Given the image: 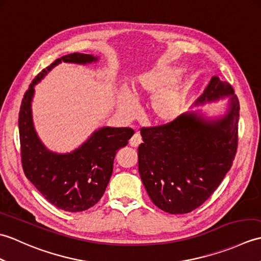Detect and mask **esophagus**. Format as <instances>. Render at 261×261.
<instances>
[{"instance_id":"obj_1","label":"esophagus","mask_w":261,"mask_h":261,"mask_svg":"<svg viewBox=\"0 0 261 261\" xmlns=\"http://www.w3.org/2000/svg\"><path fill=\"white\" fill-rule=\"evenodd\" d=\"M141 142H142V139H141V137H140L139 134H135L134 136H132V138L130 139V141H129L130 146L134 147V148H137L138 146L140 145Z\"/></svg>"}]
</instances>
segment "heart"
Masks as SVG:
<instances>
[{"mask_svg":"<svg viewBox=\"0 0 261 261\" xmlns=\"http://www.w3.org/2000/svg\"><path fill=\"white\" fill-rule=\"evenodd\" d=\"M181 75L176 67H157L138 75L132 82L130 93L121 90L116 94L115 104L119 114L126 120L134 119L138 112L136 102L152 97L149 114L158 124H169L178 116L185 103V93L180 85L174 84Z\"/></svg>","mask_w":261,"mask_h":261,"instance_id":"1","label":"heart"}]
</instances>
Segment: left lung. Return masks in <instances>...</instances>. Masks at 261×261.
I'll use <instances>...</instances> for the list:
<instances>
[{
  "label": "left lung",
  "instance_id": "1",
  "mask_svg": "<svg viewBox=\"0 0 261 261\" xmlns=\"http://www.w3.org/2000/svg\"><path fill=\"white\" fill-rule=\"evenodd\" d=\"M225 97L226 112L216 118L188 111L169 124L141 131L139 174L152 203L165 212L185 214L201 206L230 170L240 111L233 88L213 76L194 107Z\"/></svg>",
  "mask_w": 261,
  "mask_h": 261
}]
</instances>
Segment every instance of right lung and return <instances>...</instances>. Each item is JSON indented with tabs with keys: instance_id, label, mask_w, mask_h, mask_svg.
<instances>
[{
	"instance_id": "add662e5",
	"label": "right lung",
	"mask_w": 261,
	"mask_h": 261,
	"mask_svg": "<svg viewBox=\"0 0 261 261\" xmlns=\"http://www.w3.org/2000/svg\"><path fill=\"white\" fill-rule=\"evenodd\" d=\"M97 60V56L80 53L56 59L32 81L20 108L21 160L27 178L49 203L67 212H82L101 199L112 175L115 154L127 145L135 131L130 127L103 126L73 151L49 150L33 125L35 86L60 63L87 65Z\"/></svg>"
}]
</instances>
